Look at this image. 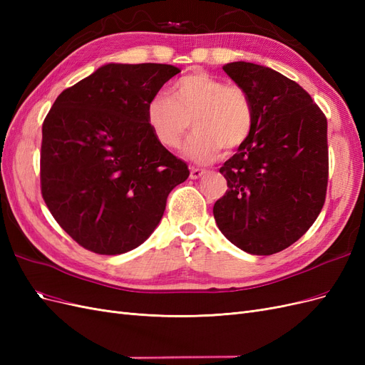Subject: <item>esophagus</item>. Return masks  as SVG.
I'll use <instances>...</instances> for the list:
<instances>
[{
  "label": "esophagus",
  "mask_w": 365,
  "mask_h": 365,
  "mask_svg": "<svg viewBox=\"0 0 365 365\" xmlns=\"http://www.w3.org/2000/svg\"><path fill=\"white\" fill-rule=\"evenodd\" d=\"M204 173H205V170H202V169H195V168H192V169H190V178H192V180H200Z\"/></svg>",
  "instance_id": "obj_1"
}]
</instances>
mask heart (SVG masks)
<instances>
[{
	"label": "heart",
	"instance_id": "b5f03b06",
	"mask_svg": "<svg viewBox=\"0 0 365 365\" xmlns=\"http://www.w3.org/2000/svg\"><path fill=\"white\" fill-rule=\"evenodd\" d=\"M192 126L185 157L207 164L240 148L254 126L248 94L205 71H193L173 82L168 94L153 96L146 105V123L155 140L168 149H180Z\"/></svg>",
	"mask_w": 365,
	"mask_h": 365
}]
</instances>
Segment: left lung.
Returning <instances> with one entry per match:
<instances>
[{"mask_svg": "<svg viewBox=\"0 0 365 365\" xmlns=\"http://www.w3.org/2000/svg\"><path fill=\"white\" fill-rule=\"evenodd\" d=\"M222 68L248 94L254 126L219 169L228 190L213 215L231 244L269 256L300 239L324 205L327 120L312 97L279 71L244 61Z\"/></svg>", "mask_w": 365, "mask_h": 365, "instance_id": "left-lung-1", "label": "left lung"}]
</instances>
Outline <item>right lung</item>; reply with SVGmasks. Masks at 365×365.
<instances>
[{"label": "right lung", "mask_w": 365, "mask_h": 365, "mask_svg": "<svg viewBox=\"0 0 365 365\" xmlns=\"http://www.w3.org/2000/svg\"><path fill=\"white\" fill-rule=\"evenodd\" d=\"M181 70L106 63L62 91L42 125L41 192L53 217L97 254L140 247L187 164L152 135L146 105Z\"/></svg>", "instance_id": "obj_1"}]
</instances>
